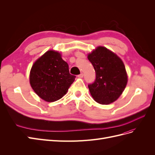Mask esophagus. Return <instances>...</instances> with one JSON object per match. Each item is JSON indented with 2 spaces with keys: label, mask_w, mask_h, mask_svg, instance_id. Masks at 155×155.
<instances>
[{
  "label": "esophagus",
  "mask_w": 155,
  "mask_h": 155,
  "mask_svg": "<svg viewBox=\"0 0 155 155\" xmlns=\"http://www.w3.org/2000/svg\"><path fill=\"white\" fill-rule=\"evenodd\" d=\"M78 77L79 78H82L83 77V74L81 73V74H79L78 76Z\"/></svg>",
  "instance_id": "1"
}]
</instances>
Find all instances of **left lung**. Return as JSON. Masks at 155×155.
<instances>
[{
  "label": "left lung",
  "instance_id": "obj_1",
  "mask_svg": "<svg viewBox=\"0 0 155 155\" xmlns=\"http://www.w3.org/2000/svg\"><path fill=\"white\" fill-rule=\"evenodd\" d=\"M96 72L94 82L88 85L93 99L108 105L118 100L127 83L125 65L118 55L104 46L88 55Z\"/></svg>",
  "mask_w": 155,
  "mask_h": 155
}]
</instances>
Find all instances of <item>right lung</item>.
Instances as JSON below:
<instances>
[{"instance_id":"right-lung-1","label":"right lung","mask_w":155,"mask_h":155,"mask_svg":"<svg viewBox=\"0 0 155 155\" xmlns=\"http://www.w3.org/2000/svg\"><path fill=\"white\" fill-rule=\"evenodd\" d=\"M76 76L69 72L68 64L58 51L48 50L33 64L30 83L41 99L54 102L66 94Z\"/></svg>"}]
</instances>
